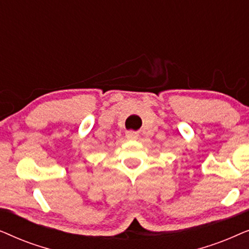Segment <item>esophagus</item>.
Wrapping results in <instances>:
<instances>
[{
	"mask_svg": "<svg viewBox=\"0 0 249 249\" xmlns=\"http://www.w3.org/2000/svg\"><path fill=\"white\" fill-rule=\"evenodd\" d=\"M138 136H139L138 132L134 131V130H128L127 132H125V137H127L128 139H137Z\"/></svg>",
	"mask_w": 249,
	"mask_h": 249,
	"instance_id": "esophagus-1",
	"label": "esophagus"
}]
</instances>
